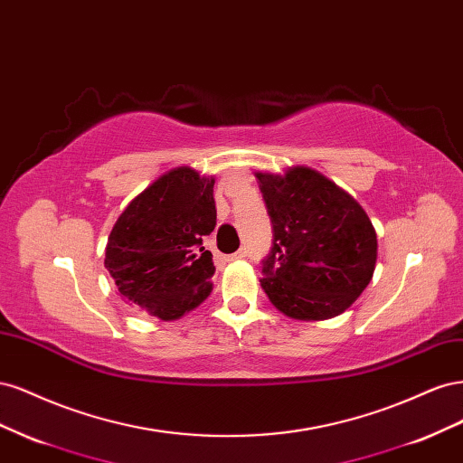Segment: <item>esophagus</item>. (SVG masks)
I'll use <instances>...</instances> for the list:
<instances>
[{
	"mask_svg": "<svg viewBox=\"0 0 463 463\" xmlns=\"http://www.w3.org/2000/svg\"><path fill=\"white\" fill-rule=\"evenodd\" d=\"M243 257H247V249H240V250H237V253H233V255H228V260H235V259H243Z\"/></svg>",
	"mask_w": 463,
	"mask_h": 463,
	"instance_id": "1",
	"label": "esophagus"
}]
</instances>
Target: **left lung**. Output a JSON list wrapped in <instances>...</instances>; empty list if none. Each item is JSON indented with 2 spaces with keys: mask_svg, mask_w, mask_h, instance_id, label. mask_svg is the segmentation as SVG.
I'll list each match as a JSON object with an SVG mask.
<instances>
[{
  "mask_svg": "<svg viewBox=\"0 0 463 463\" xmlns=\"http://www.w3.org/2000/svg\"><path fill=\"white\" fill-rule=\"evenodd\" d=\"M272 222L260 286L276 309L322 320L344 313L371 282L376 233L357 201L309 167L257 174Z\"/></svg>",
  "mask_w": 463,
  "mask_h": 463,
  "instance_id": "8db88e82",
  "label": "left lung"
}]
</instances>
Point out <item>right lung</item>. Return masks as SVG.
I'll list each match as a JSON object with an SVG mask.
<instances>
[{"label": "right lung", "mask_w": 463, "mask_h": 463, "mask_svg": "<svg viewBox=\"0 0 463 463\" xmlns=\"http://www.w3.org/2000/svg\"><path fill=\"white\" fill-rule=\"evenodd\" d=\"M216 228L214 179L191 167L158 177L118 218L106 269L135 309L174 320L201 305L216 269L203 240Z\"/></svg>", "instance_id": "obj_1"}]
</instances>
